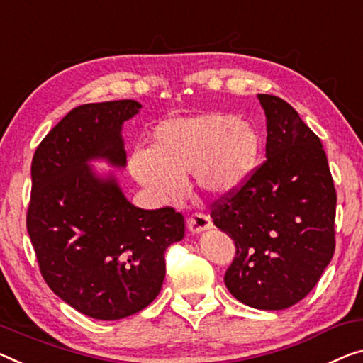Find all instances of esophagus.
Returning <instances> with one entry per match:
<instances>
[{"label":"esophagus","instance_id":"esophagus-1","mask_svg":"<svg viewBox=\"0 0 363 363\" xmlns=\"http://www.w3.org/2000/svg\"><path fill=\"white\" fill-rule=\"evenodd\" d=\"M187 226H189V231H191L192 235H200V233H203V231L212 228L213 225H212V220H210L208 215L194 213L191 218H189Z\"/></svg>","mask_w":363,"mask_h":363}]
</instances>
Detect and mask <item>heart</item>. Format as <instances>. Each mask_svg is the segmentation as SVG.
Listing matches in <instances>:
<instances>
[{
  "label": "heart",
  "mask_w": 363,
  "mask_h": 363,
  "mask_svg": "<svg viewBox=\"0 0 363 363\" xmlns=\"http://www.w3.org/2000/svg\"><path fill=\"white\" fill-rule=\"evenodd\" d=\"M261 153V137L247 121L223 112H202L163 121L148 150L133 151L128 169L156 200L177 199L192 174L200 192L225 199L250 181Z\"/></svg>",
  "instance_id": "obj_1"
}]
</instances>
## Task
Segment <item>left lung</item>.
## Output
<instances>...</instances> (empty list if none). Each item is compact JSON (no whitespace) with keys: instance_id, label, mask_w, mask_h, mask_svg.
Returning <instances> with one entry per match:
<instances>
[{"instance_id":"obj_1","label":"left lung","mask_w":363,"mask_h":363,"mask_svg":"<svg viewBox=\"0 0 363 363\" xmlns=\"http://www.w3.org/2000/svg\"><path fill=\"white\" fill-rule=\"evenodd\" d=\"M266 113L267 161L225 202L218 230L235 241L225 285L257 310H285L318 284L334 254L336 191L321 140L294 107L257 94Z\"/></svg>"}]
</instances>
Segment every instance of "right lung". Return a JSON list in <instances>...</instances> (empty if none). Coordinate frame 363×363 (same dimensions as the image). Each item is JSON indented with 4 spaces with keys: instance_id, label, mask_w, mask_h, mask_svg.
Segmentation results:
<instances>
[{
    "instance_id": "obj_1",
    "label": "right lung",
    "mask_w": 363,
    "mask_h": 363,
    "mask_svg": "<svg viewBox=\"0 0 363 363\" xmlns=\"http://www.w3.org/2000/svg\"><path fill=\"white\" fill-rule=\"evenodd\" d=\"M140 109L132 99L74 107L32 160L27 231L42 277L94 320H122L147 308L163 286L167 246L186 231L181 213L135 207L116 172L91 164L127 166L122 128Z\"/></svg>"
}]
</instances>
